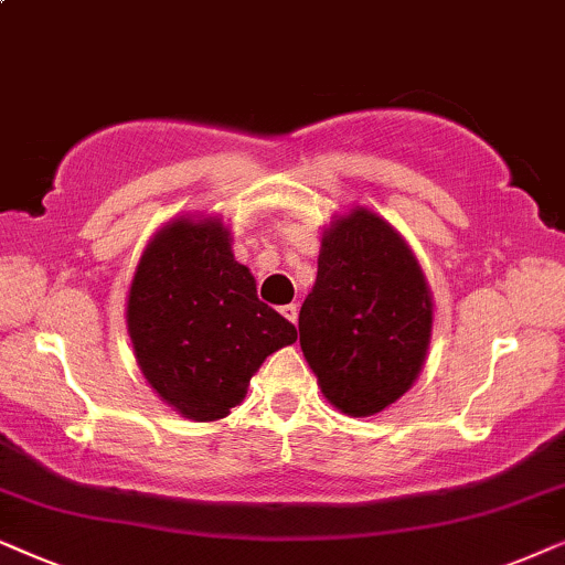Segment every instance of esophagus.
<instances>
[{
    "instance_id": "34e87169",
    "label": "esophagus",
    "mask_w": 565,
    "mask_h": 565,
    "mask_svg": "<svg viewBox=\"0 0 565 565\" xmlns=\"http://www.w3.org/2000/svg\"><path fill=\"white\" fill-rule=\"evenodd\" d=\"M284 315V318H287L289 322H297V315H299V310H297V305H284L281 310H278Z\"/></svg>"
}]
</instances>
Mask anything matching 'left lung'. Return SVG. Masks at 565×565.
Returning a JSON list of instances; mask_svg holds the SVG:
<instances>
[{"label": "left lung", "instance_id": "obj_1", "mask_svg": "<svg viewBox=\"0 0 565 565\" xmlns=\"http://www.w3.org/2000/svg\"><path fill=\"white\" fill-rule=\"evenodd\" d=\"M431 328V289L401 232L366 206L333 216L299 312V345L328 403L364 418L401 401L424 370Z\"/></svg>", "mask_w": 565, "mask_h": 565}]
</instances>
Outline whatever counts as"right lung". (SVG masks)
I'll use <instances>...</instances> for the list:
<instances>
[{
  "mask_svg": "<svg viewBox=\"0 0 565 565\" xmlns=\"http://www.w3.org/2000/svg\"><path fill=\"white\" fill-rule=\"evenodd\" d=\"M126 328L149 387L199 424L230 416L266 356L297 341L235 260L227 224L209 214L154 232L134 270Z\"/></svg>",
  "mask_w": 565,
  "mask_h": 565,
  "instance_id": "add662e5",
  "label": "right lung"
}]
</instances>
